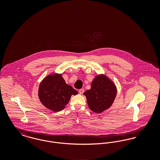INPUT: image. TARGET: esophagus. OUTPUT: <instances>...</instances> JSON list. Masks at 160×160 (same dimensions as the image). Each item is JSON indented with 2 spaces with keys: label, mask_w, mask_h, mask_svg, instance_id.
I'll return each mask as SVG.
<instances>
[{
  "label": "esophagus",
  "mask_w": 160,
  "mask_h": 160,
  "mask_svg": "<svg viewBox=\"0 0 160 160\" xmlns=\"http://www.w3.org/2000/svg\"><path fill=\"white\" fill-rule=\"evenodd\" d=\"M78 91H79L80 94H83L84 93V90L83 89H80Z\"/></svg>",
  "instance_id": "obj_1"
}]
</instances>
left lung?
<instances>
[{
    "mask_svg": "<svg viewBox=\"0 0 160 160\" xmlns=\"http://www.w3.org/2000/svg\"><path fill=\"white\" fill-rule=\"evenodd\" d=\"M114 84L106 76L95 77L91 83V88L84 92L88 106L92 111L101 113L111 106L116 96Z\"/></svg>",
    "mask_w": 160,
    "mask_h": 160,
    "instance_id": "obj_1",
    "label": "left lung"
}]
</instances>
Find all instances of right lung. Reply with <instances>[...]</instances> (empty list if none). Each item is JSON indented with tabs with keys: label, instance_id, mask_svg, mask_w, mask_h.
<instances>
[{
	"label": "right lung",
	"instance_id": "obj_1",
	"mask_svg": "<svg viewBox=\"0 0 160 160\" xmlns=\"http://www.w3.org/2000/svg\"><path fill=\"white\" fill-rule=\"evenodd\" d=\"M78 92L65 83L62 74L46 77L39 84L38 96L42 104L53 112H59L68 103L72 95Z\"/></svg>",
	"mask_w": 160,
	"mask_h": 160
}]
</instances>
